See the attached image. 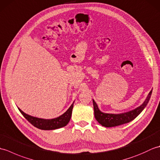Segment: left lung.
<instances>
[{
  "instance_id": "8db88e82",
  "label": "left lung",
  "mask_w": 160,
  "mask_h": 160,
  "mask_svg": "<svg viewBox=\"0 0 160 160\" xmlns=\"http://www.w3.org/2000/svg\"><path fill=\"white\" fill-rule=\"evenodd\" d=\"M152 91L148 93L147 99L145 100L144 103L141 106L136 108L134 110L129 112L121 114H111V113H104L101 112L98 107L96 102L93 100V108H94V115L96 120L99 123L105 127H117L126 123H128L131 121L136 118L141 112L144 110V108L147 106L149 100L151 96Z\"/></svg>"
}]
</instances>
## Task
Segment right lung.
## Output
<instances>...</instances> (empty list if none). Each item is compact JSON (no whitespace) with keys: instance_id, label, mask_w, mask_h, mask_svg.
<instances>
[{"instance_id":"1","label":"right lung","mask_w":160,"mask_h":160,"mask_svg":"<svg viewBox=\"0 0 160 160\" xmlns=\"http://www.w3.org/2000/svg\"><path fill=\"white\" fill-rule=\"evenodd\" d=\"M73 103L74 102L64 114L56 118L51 119V120L33 117L25 113L20 108H18V109L23 116L26 118V120H28V121L33 126H34L35 127L42 129V130H53V129L65 127L69 123L71 117V113H72Z\"/></svg>"}]
</instances>
